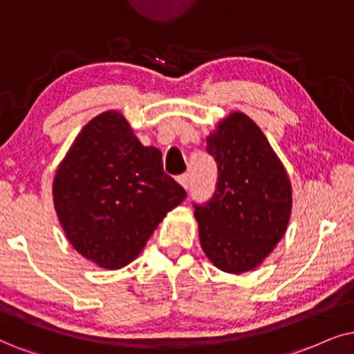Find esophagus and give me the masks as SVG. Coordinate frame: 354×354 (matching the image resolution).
Returning <instances> with one entry per match:
<instances>
[{
  "mask_svg": "<svg viewBox=\"0 0 354 354\" xmlns=\"http://www.w3.org/2000/svg\"><path fill=\"white\" fill-rule=\"evenodd\" d=\"M178 183H180V185L185 187V189H189V174L187 173H185V174H181V176H178Z\"/></svg>",
  "mask_w": 354,
  "mask_h": 354,
  "instance_id": "obj_1",
  "label": "esophagus"
}]
</instances>
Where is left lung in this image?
<instances>
[{
  "mask_svg": "<svg viewBox=\"0 0 354 354\" xmlns=\"http://www.w3.org/2000/svg\"><path fill=\"white\" fill-rule=\"evenodd\" d=\"M217 163V185L205 204H194L199 240L218 270H254L288 229L292 189L288 173L261 129L232 113L207 137Z\"/></svg>",
  "mask_w": 354,
  "mask_h": 354,
  "instance_id": "obj_1",
  "label": "left lung"
}]
</instances>
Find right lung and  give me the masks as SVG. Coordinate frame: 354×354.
Instances as JSON below:
<instances>
[{
    "mask_svg": "<svg viewBox=\"0 0 354 354\" xmlns=\"http://www.w3.org/2000/svg\"><path fill=\"white\" fill-rule=\"evenodd\" d=\"M53 204L66 239L106 270L136 259L186 191L163 171L162 151L144 147L118 111L82 129L53 180Z\"/></svg>",
    "mask_w": 354,
    "mask_h": 354,
    "instance_id": "obj_1",
    "label": "right lung"
}]
</instances>
